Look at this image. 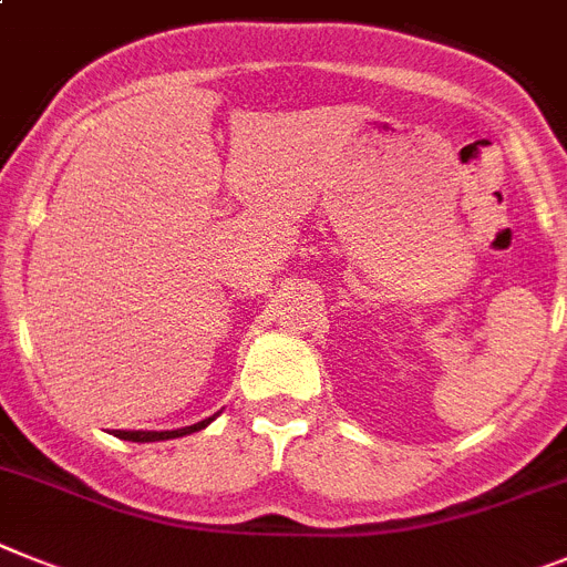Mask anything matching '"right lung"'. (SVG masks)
<instances>
[{
  "instance_id": "obj_1",
  "label": "right lung",
  "mask_w": 567,
  "mask_h": 567,
  "mask_svg": "<svg viewBox=\"0 0 567 567\" xmlns=\"http://www.w3.org/2000/svg\"><path fill=\"white\" fill-rule=\"evenodd\" d=\"M216 420L214 416H208V420L196 422V425H188V427H176V431H116V436L120 440H127V442H159V440H176V436H185V433H194V431H202V427H208L210 422Z\"/></svg>"
}]
</instances>
